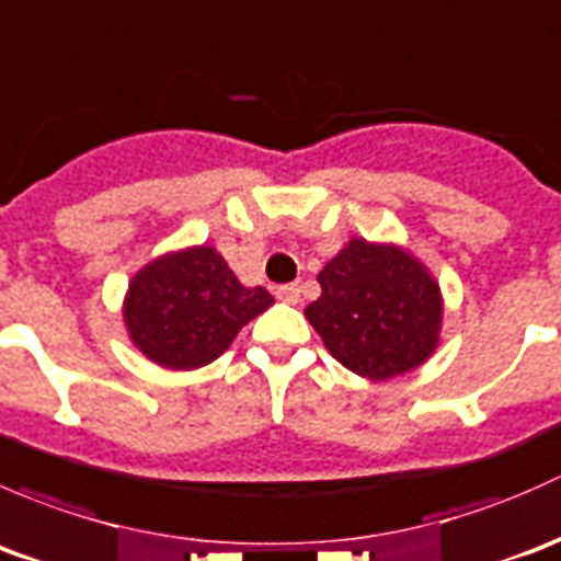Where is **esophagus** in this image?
Masks as SVG:
<instances>
[{
	"mask_svg": "<svg viewBox=\"0 0 561 561\" xmlns=\"http://www.w3.org/2000/svg\"><path fill=\"white\" fill-rule=\"evenodd\" d=\"M275 297H278L280 302L297 305L299 302V286H297V283H286V286H278V288H275Z\"/></svg>",
	"mask_w": 561,
	"mask_h": 561,
	"instance_id": "esophagus-1",
	"label": "esophagus"
}]
</instances>
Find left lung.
<instances>
[{
    "instance_id": "1",
    "label": "left lung",
    "mask_w": 561,
    "mask_h": 561,
    "mask_svg": "<svg viewBox=\"0 0 561 561\" xmlns=\"http://www.w3.org/2000/svg\"><path fill=\"white\" fill-rule=\"evenodd\" d=\"M305 316L351 373L389 380L424 365L443 321L440 286L397 245L351 240L319 273Z\"/></svg>"
}]
</instances>
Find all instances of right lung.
I'll return each mask as SVG.
<instances>
[{
    "instance_id": "1",
    "label": "right lung",
    "mask_w": 561,
    "mask_h": 561,
    "mask_svg": "<svg viewBox=\"0 0 561 561\" xmlns=\"http://www.w3.org/2000/svg\"><path fill=\"white\" fill-rule=\"evenodd\" d=\"M273 305L267 288H245L210 245L167 253L129 283L124 321L148 359L167 369L210 365L248 321Z\"/></svg>"
}]
</instances>
